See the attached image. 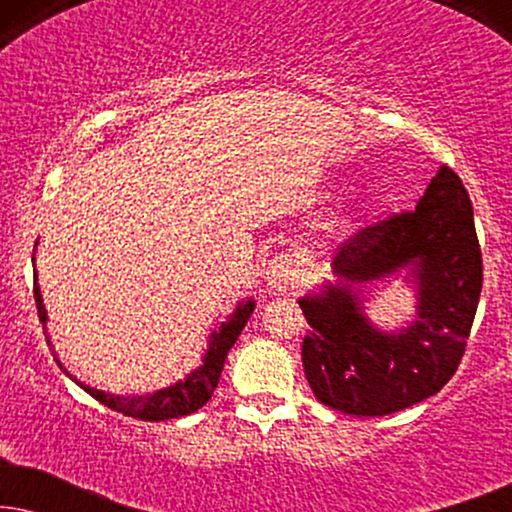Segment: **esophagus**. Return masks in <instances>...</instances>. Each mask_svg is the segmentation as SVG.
Instances as JSON below:
<instances>
[{
	"label": "esophagus",
	"instance_id": "esophagus-1",
	"mask_svg": "<svg viewBox=\"0 0 512 512\" xmlns=\"http://www.w3.org/2000/svg\"><path fill=\"white\" fill-rule=\"evenodd\" d=\"M298 261L289 254H279L270 258L268 268H265V282L270 291H289L298 284Z\"/></svg>",
	"mask_w": 512,
	"mask_h": 512
}]
</instances>
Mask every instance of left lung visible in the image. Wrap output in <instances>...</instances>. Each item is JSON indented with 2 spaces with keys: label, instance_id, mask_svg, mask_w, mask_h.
I'll use <instances>...</instances> for the list:
<instances>
[{
  "label": "left lung",
  "instance_id": "1",
  "mask_svg": "<svg viewBox=\"0 0 512 512\" xmlns=\"http://www.w3.org/2000/svg\"><path fill=\"white\" fill-rule=\"evenodd\" d=\"M412 264L418 321L382 334L362 314L358 286ZM338 282L300 298L310 335L303 368L314 396L356 417H384L438 394L457 373L482 291L473 205L443 165L412 212L370 223L333 258Z\"/></svg>",
  "mask_w": 512,
  "mask_h": 512
}]
</instances>
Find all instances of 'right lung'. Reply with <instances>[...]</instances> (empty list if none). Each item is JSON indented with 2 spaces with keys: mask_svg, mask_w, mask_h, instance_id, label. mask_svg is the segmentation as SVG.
<instances>
[{
  "mask_svg": "<svg viewBox=\"0 0 512 512\" xmlns=\"http://www.w3.org/2000/svg\"><path fill=\"white\" fill-rule=\"evenodd\" d=\"M34 303H37V312H39V321L46 326V307L44 300H41V291L37 282H34ZM254 312V300H242L237 305V310L230 314V319L226 324L219 326V331L212 333V340H209V349L202 359V366L195 368L191 375H186L184 380H179L172 387H165L160 391H153V394H144V396H114V394H104L100 389L88 387L72 377V380L79 384L83 391H88L95 401H100L107 408L121 412V415L142 419V422H165V419H177L184 415H191V412L200 410L209 398H212L216 384H219L223 363H226V356L230 352V347L235 345V340L240 338L244 324ZM48 340V335H46ZM51 342V340H48ZM55 356V352H53Z\"/></svg>",
  "mask_w": 512,
  "mask_h": 512,
  "instance_id": "1",
  "label": "right lung"
}]
</instances>
